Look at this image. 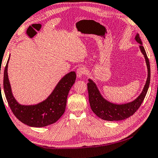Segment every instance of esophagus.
Masks as SVG:
<instances>
[{"instance_id":"obj_1","label":"esophagus","mask_w":158,"mask_h":158,"mask_svg":"<svg viewBox=\"0 0 158 158\" xmlns=\"http://www.w3.org/2000/svg\"><path fill=\"white\" fill-rule=\"evenodd\" d=\"M86 73V69H85L84 67H79L78 69H77L76 71V75L77 77H81L82 76Z\"/></svg>"}]
</instances>
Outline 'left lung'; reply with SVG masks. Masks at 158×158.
<instances>
[{
    "instance_id": "obj_1",
    "label": "left lung",
    "mask_w": 158,
    "mask_h": 158,
    "mask_svg": "<svg viewBox=\"0 0 158 158\" xmlns=\"http://www.w3.org/2000/svg\"><path fill=\"white\" fill-rule=\"evenodd\" d=\"M135 40L140 44L139 48L143 55H144L148 68L147 81H146L142 94L138 96L137 98L131 103L123 105H117L110 103L102 97L96 84L92 80L89 79V82L87 83V89L88 93H89V101L91 109L97 117L102 119L111 121L126 119L135 114V112L139 108L142 102L144 100L146 93L148 92L149 84H150V63H149L145 49L142 46V42L141 41L139 34H137L135 36Z\"/></svg>"
}]
</instances>
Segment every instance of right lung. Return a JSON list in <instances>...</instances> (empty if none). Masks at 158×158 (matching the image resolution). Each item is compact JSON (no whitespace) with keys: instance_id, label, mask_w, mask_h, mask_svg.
<instances>
[{"instance_id":"1","label":"right lung","mask_w":158,"mask_h":158,"mask_svg":"<svg viewBox=\"0 0 158 158\" xmlns=\"http://www.w3.org/2000/svg\"><path fill=\"white\" fill-rule=\"evenodd\" d=\"M8 61L4 70L3 89L7 103L15 117L22 123L37 128L56 122L65 111L69 90L76 79V73L71 71L63 77L45 101L35 106H22L16 102L11 91L7 76Z\"/></svg>"}]
</instances>
